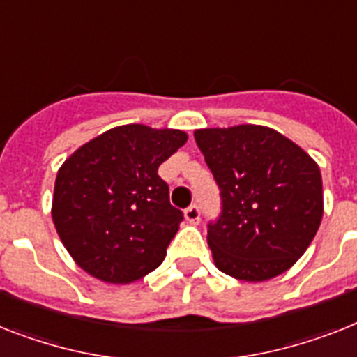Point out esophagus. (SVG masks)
<instances>
[{
	"label": "esophagus",
	"instance_id": "esophagus-1",
	"mask_svg": "<svg viewBox=\"0 0 357 357\" xmlns=\"http://www.w3.org/2000/svg\"><path fill=\"white\" fill-rule=\"evenodd\" d=\"M184 217L185 220L190 222V225H199V220H200V208L197 204L190 206L188 210L184 211Z\"/></svg>",
	"mask_w": 357,
	"mask_h": 357
}]
</instances>
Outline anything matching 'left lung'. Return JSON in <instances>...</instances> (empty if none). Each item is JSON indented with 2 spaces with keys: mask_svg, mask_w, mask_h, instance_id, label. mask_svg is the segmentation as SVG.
I'll return each instance as SVG.
<instances>
[{
  "mask_svg": "<svg viewBox=\"0 0 357 357\" xmlns=\"http://www.w3.org/2000/svg\"><path fill=\"white\" fill-rule=\"evenodd\" d=\"M195 142L220 190V215L208 225L215 266L261 282L294 266L323 219L319 166L264 126L197 129Z\"/></svg>",
  "mask_w": 357,
  "mask_h": 357,
  "instance_id": "1",
  "label": "left lung"
}]
</instances>
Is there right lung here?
Returning <instances> with one entry per match:
<instances>
[{
	"instance_id": "add662e5",
	"label": "right lung",
	"mask_w": 357,
	"mask_h": 357,
	"mask_svg": "<svg viewBox=\"0 0 357 357\" xmlns=\"http://www.w3.org/2000/svg\"><path fill=\"white\" fill-rule=\"evenodd\" d=\"M188 135L128 123L78 147L56 175L52 220L79 268L104 282L138 281L166 257L184 220L158 166Z\"/></svg>"
}]
</instances>
